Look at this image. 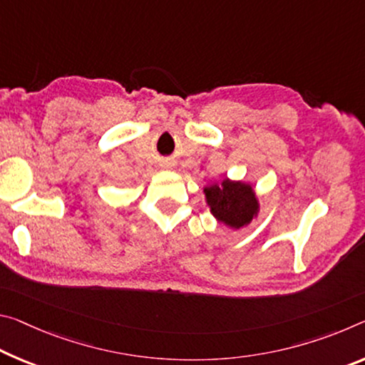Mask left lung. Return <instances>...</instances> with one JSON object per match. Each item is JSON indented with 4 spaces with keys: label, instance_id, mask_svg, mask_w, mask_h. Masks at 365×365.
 Instances as JSON below:
<instances>
[{
    "label": "left lung",
    "instance_id": "1",
    "mask_svg": "<svg viewBox=\"0 0 365 365\" xmlns=\"http://www.w3.org/2000/svg\"><path fill=\"white\" fill-rule=\"evenodd\" d=\"M207 205L217 221L232 229L248 224L258 211V201L252 187L242 182L224 180L205 188Z\"/></svg>",
    "mask_w": 365,
    "mask_h": 365
}]
</instances>
